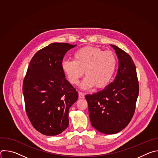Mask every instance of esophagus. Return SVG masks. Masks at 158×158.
<instances>
[{
	"label": "esophagus",
	"instance_id": "obj_1",
	"mask_svg": "<svg viewBox=\"0 0 158 158\" xmlns=\"http://www.w3.org/2000/svg\"><path fill=\"white\" fill-rule=\"evenodd\" d=\"M79 97L80 98H81V99H84V94H83L82 93L79 92Z\"/></svg>",
	"mask_w": 158,
	"mask_h": 158
}]
</instances>
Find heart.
Listing matches in <instances>:
<instances>
[{"instance_id":"obj_1","label":"heart","mask_w":158,"mask_h":158,"mask_svg":"<svg viewBox=\"0 0 158 158\" xmlns=\"http://www.w3.org/2000/svg\"><path fill=\"white\" fill-rule=\"evenodd\" d=\"M73 59L74 60H64L61 68L73 85L78 84L84 72L86 77L81 85L83 89L94 85L98 89L106 87L117 66V59L113 52L96 47L86 46L77 50Z\"/></svg>"}]
</instances>
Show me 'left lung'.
I'll use <instances>...</instances> for the list:
<instances>
[{
	"mask_svg": "<svg viewBox=\"0 0 158 158\" xmlns=\"http://www.w3.org/2000/svg\"><path fill=\"white\" fill-rule=\"evenodd\" d=\"M110 46L119 59L114 81L102 91L85 96L92 126L106 134L118 133L128 125L134 114L139 90L131 57L114 45Z\"/></svg>",
	"mask_w": 158,
	"mask_h": 158,
	"instance_id": "8db88e82",
	"label": "left lung"
}]
</instances>
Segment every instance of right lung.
<instances>
[{"label": "right lung", "instance_id": "right-lung-1", "mask_svg": "<svg viewBox=\"0 0 158 158\" xmlns=\"http://www.w3.org/2000/svg\"><path fill=\"white\" fill-rule=\"evenodd\" d=\"M75 46L56 42L39 50L24 79L26 114L32 126L46 136H56L67 129L69 108L78 99V93L61 68L65 54Z\"/></svg>", "mask_w": 158, "mask_h": 158}]
</instances>
